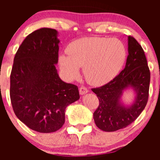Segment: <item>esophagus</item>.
<instances>
[{"label":"esophagus","instance_id":"obj_1","mask_svg":"<svg viewBox=\"0 0 160 160\" xmlns=\"http://www.w3.org/2000/svg\"><path fill=\"white\" fill-rule=\"evenodd\" d=\"M79 92H80V95H84V94H86V92H88L89 90H88V89L86 87V86H80V89H79Z\"/></svg>","mask_w":160,"mask_h":160}]
</instances>
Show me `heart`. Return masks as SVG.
I'll use <instances>...</instances> for the list:
<instances>
[{"mask_svg":"<svg viewBox=\"0 0 160 160\" xmlns=\"http://www.w3.org/2000/svg\"><path fill=\"white\" fill-rule=\"evenodd\" d=\"M68 54L59 56V64L70 79L79 74L80 67L89 83L100 86L113 80L119 74L126 58L124 43L117 38H83L71 42Z\"/></svg>","mask_w":160,"mask_h":160,"instance_id":"b5f03b06","label":"heart"}]
</instances>
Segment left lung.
<instances>
[{
  "label": "left lung",
  "instance_id": "1",
  "mask_svg": "<svg viewBox=\"0 0 160 160\" xmlns=\"http://www.w3.org/2000/svg\"><path fill=\"white\" fill-rule=\"evenodd\" d=\"M128 39V55L125 68L107 84L92 89L99 100L93 118L97 127L104 132L127 127L136 120L148 103L150 80L148 61L138 42L132 36ZM128 86L137 92V98L131 106L125 107L119 99L122 91Z\"/></svg>",
  "mask_w": 160,
  "mask_h": 160
}]
</instances>
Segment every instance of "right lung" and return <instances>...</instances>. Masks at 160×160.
<instances>
[{
    "label": "right lung",
    "mask_w": 160,
    "mask_h": 160,
    "mask_svg": "<svg viewBox=\"0 0 160 160\" xmlns=\"http://www.w3.org/2000/svg\"><path fill=\"white\" fill-rule=\"evenodd\" d=\"M57 31L42 28L28 34L18 49L10 74V95L16 117L38 132H54L65 123L68 105L80 98L78 87L62 81Z\"/></svg>",
    "instance_id": "right-lung-1"
}]
</instances>
